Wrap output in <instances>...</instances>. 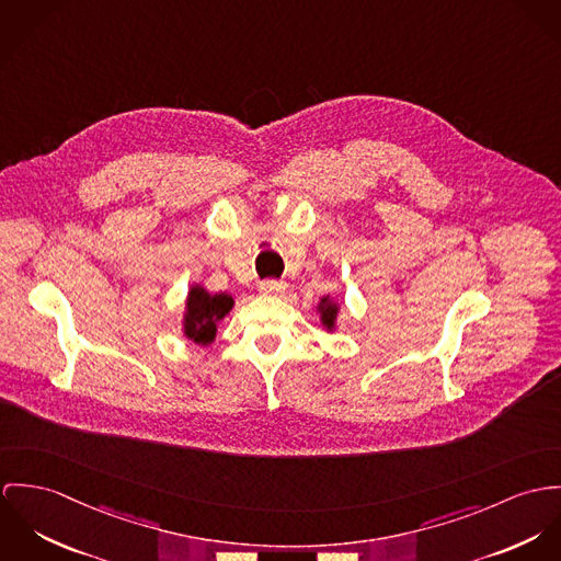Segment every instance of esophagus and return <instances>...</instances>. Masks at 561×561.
Listing matches in <instances>:
<instances>
[{"instance_id":"34e87169","label":"esophagus","mask_w":561,"mask_h":561,"mask_svg":"<svg viewBox=\"0 0 561 561\" xmlns=\"http://www.w3.org/2000/svg\"><path fill=\"white\" fill-rule=\"evenodd\" d=\"M260 293L264 295H282L286 290V284L284 282H277V279H266V282H260L257 284Z\"/></svg>"}]
</instances>
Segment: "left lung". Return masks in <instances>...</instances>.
Here are the masks:
<instances>
[{
	"instance_id": "1",
	"label": "left lung",
	"mask_w": 561,
	"mask_h": 561,
	"mask_svg": "<svg viewBox=\"0 0 561 561\" xmlns=\"http://www.w3.org/2000/svg\"><path fill=\"white\" fill-rule=\"evenodd\" d=\"M318 311H320V322L327 331H333L335 329V320H337V313H340V306L327 295L320 299L318 304Z\"/></svg>"
}]
</instances>
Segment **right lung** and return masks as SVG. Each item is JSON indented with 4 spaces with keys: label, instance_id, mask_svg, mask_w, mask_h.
Returning a JSON list of instances; mask_svg holds the SVG:
<instances>
[{
    "label": "right lung",
    "instance_id": "obj_1",
    "mask_svg": "<svg viewBox=\"0 0 561 561\" xmlns=\"http://www.w3.org/2000/svg\"><path fill=\"white\" fill-rule=\"evenodd\" d=\"M232 308L234 299L230 295H210L202 286H191L183 316V331L187 340L199 346H208L217 335V322L224 320Z\"/></svg>",
    "mask_w": 561,
    "mask_h": 561
}]
</instances>
